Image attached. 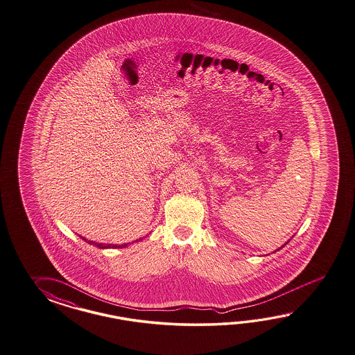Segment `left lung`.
<instances>
[{"instance_id": "8db88e82", "label": "left lung", "mask_w": 355, "mask_h": 355, "mask_svg": "<svg viewBox=\"0 0 355 355\" xmlns=\"http://www.w3.org/2000/svg\"><path fill=\"white\" fill-rule=\"evenodd\" d=\"M279 249H281V248H279ZM279 249H278V250H279Z\"/></svg>"}]
</instances>
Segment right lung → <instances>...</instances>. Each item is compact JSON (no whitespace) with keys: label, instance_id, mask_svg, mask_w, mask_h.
I'll list each match as a JSON object with an SVG mask.
<instances>
[{"label":"right lung","instance_id":"obj_1","mask_svg":"<svg viewBox=\"0 0 355 355\" xmlns=\"http://www.w3.org/2000/svg\"><path fill=\"white\" fill-rule=\"evenodd\" d=\"M85 241H87L86 239H83ZM88 243H91V245H96L97 248H100V249H106V248H125V246H128V243H123V245H106V243H95L94 241H87Z\"/></svg>","mask_w":355,"mask_h":355}]
</instances>
